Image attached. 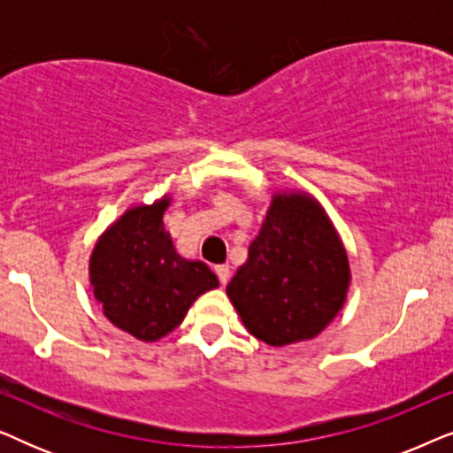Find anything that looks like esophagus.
I'll list each match as a JSON object with an SVG mask.
<instances>
[{"mask_svg":"<svg viewBox=\"0 0 453 453\" xmlns=\"http://www.w3.org/2000/svg\"><path fill=\"white\" fill-rule=\"evenodd\" d=\"M216 276H219L220 284L225 287V284L231 280V268H228V265H216Z\"/></svg>","mask_w":453,"mask_h":453,"instance_id":"esophagus-1","label":"esophagus"}]
</instances>
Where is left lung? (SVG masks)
<instances>
[{
  "label": "left lung",
  "mask_w": 453,
  "mask_h": 453,
  "mask_svg": "<svg viewBox=\"0 0 453 453\" xmlns=\"http://www.w3.org/2000/svg\"><path fill=\"white\" fill-rule=\"evenodd\" d=\"M349 282V257L324 208L307 194H278L226 295L253 336L284 346L318 336L342 309Z\"/></svg>",
  "instance_id": "8db88e82"
}]
</instances>
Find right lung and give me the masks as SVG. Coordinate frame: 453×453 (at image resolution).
<instances>
[{
  "label": "right lung",
  "instance_id": "obj_1",
  "mask_svg": "<svg viewBox=\"0 0 453 453\" xmlns=\"http://www.w3.org/2000/svg\"><path fill=\"white\" fill-rule=\"evenodd\" d=\"M169 200L127 210L98 239L90 257V284L111 324L144 342L181 324L197 296L219 287L203 262L177 253L165 231Z\"/></svg>",
  "mask_w": 453,
  "mask_h": 453
}]
</instances>
